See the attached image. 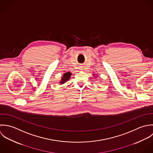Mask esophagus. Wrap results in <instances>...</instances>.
Masks as SVG:
<instances>
[{
	"mask_svg": "<svg viewBox=\"0 0 153 153\" xmlns=\"http://www.w3.org/2000/svg\"><path fill=\"white\" fill-rule=\"evenodd\" d=\"M80 69H82V68H82V67H80Z\"/></svg>",
	"mask_w": 153,
	"mask_h": 153,
	"instance_id": "1",
	"label": "esophagus"
}]
</instances>
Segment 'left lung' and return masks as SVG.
<instances>
[{"instance_id": "8db88e82", "label": "left lung", "mask_w": 153, "mask_h": 153, "mask_svg": "<svg viewBox=\"0 0 153 153\" xmlns=\"http://www.w3.org/2000/svg\"><path fill=\"white\" fill-rule=\"evenodd\" d=\"M93 75H95V74H93ZM94 77H96V76H94Z\"/></svg>"}]
</instances>
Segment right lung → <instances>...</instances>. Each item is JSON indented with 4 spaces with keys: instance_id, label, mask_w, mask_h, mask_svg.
I'll use <instances>...</instances> for the list:
<instances>
[{
    "instance_id": "add662e5",
    "label": "right lung",
    "mask_w": 153,
    "mask_h": 153,
    "mask_svg": "<svg viewBox=\"0 0 153 153\" xmlns=\"http://www.w3.org/2000/svg\"><path fill=\"white\" fill-rule=\"evenodd\" d=\"M71 73L70 72H67V73H64L61 77L60 82H59L60 83V85L64 84L66 82H67L71 77Z\"/></svg>"
}]
</instances>
